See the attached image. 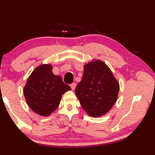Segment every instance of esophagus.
<instances>
[{
	"label": "esophagus",
	"mask_w": 155,
	"mask_h": 155,
	"mask_svg": "<svg viewBox=\"0 0 155 155\" xmlns=\"http://www.w3.org/2000/svg\"><path fill=\"white\" fill-rule=\"evenodd\" d=\"M76 85H77V84H76V83H73V84H71V89L73 90H74L75 89V87H76Z\"/></svg>",
	"instance_id": "1"
}]
</instances>
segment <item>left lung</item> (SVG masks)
<instances>
[{"label": "left lung", "instance_id": "left-lung-1", "mask_svg": "<svg viewBox=\"0 0 155 155\" xmlns=\"http://www.w3.org/2000/svg\"><path fill=\"white\" fill-rule=\"evenodd\" d=\"M119 82L108 65L100 60L84 65L82 78L75 94L86 113L92 117L105 115L117 100Z\"/></svg>", "mask_w": 155, "mask_h": 155}]
</instances>
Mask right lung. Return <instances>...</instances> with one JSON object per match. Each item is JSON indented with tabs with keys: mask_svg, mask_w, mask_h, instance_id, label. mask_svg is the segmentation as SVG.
<instances>
[{
	"mask_svg": "<svg viewBox=\"0 0 155 155\" xmlns=\"http://www.w3.org/2000/svg\"><path fill=\"white\" fill-rule=\"evenodd\" d=\"M51 64H42L34 70L24 87V95L29 108L36 114L48 116L60 104L61 97L71 90L60 75H55Z\"/></svg>",
	"mask_w": 155,
	"mask_h": 155,
	"instance_id": "1",
	"label": "right lung"
}]
</instances>
